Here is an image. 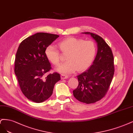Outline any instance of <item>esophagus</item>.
I'll use <instances>...</instances> for the list:
<instances>
[{"instance_id":"34e87169","label":"esophagus","mask_w":133,"mask_h":133,"mask_svg":"<svg viewBox=\"0 0 133 133\" xmlns=\"http://www.w3.org/2000/svg\"><path fill=\"white\" fill-rule=\"evenodd\" d=\"M61 79H67L68 78V76H67V75H63V74H62L61 75Z\"/></svg>"}]
</instances>
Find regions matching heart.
<instances>
[{
    "mask_svg": "<svg viewBox=\"0 0 133 133\" xmlns=\"http://www.w3.org/2000/svg\"><path fill=\"white\" fill-rule=\"evenodd\" d=\"M58 46L64 54H67V62L56 68L57 71L62 74H70L77 70L79 71L87 69L95 58L96 48L91 41H84L76 37H68L59 42ZM45 54L49 60L55 65L61 61L60 53L55 46L50 45Z\"/></svg>",
    "mask_w": 133,
    "mask_h": 133,
    "instance_id": "obj_1",
    "label": "heart"
}]
</instances>
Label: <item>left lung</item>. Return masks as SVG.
Returning a JSON list of instances; mask_svg holds the SVG:
<instances>
[{
	"label": "left lung",
	"instance_id": "1",
	"mask_svg": "<svg viewBox=\"0 0 133 133\" xmlns=\"http://www.w3.org/2000/svg\"><path fill=\"white\" fill-rule=\"evenodd\" d=\"M82 33L89 34L96 41L98 51L92 65L77 76L78 85L73 94L78 101L91 104L101 100L108 91L114 74V57L102 37L92 32Z\"/></svg>",
	"mask_w": 133,
	"mask_h": 133
}]
</instances>
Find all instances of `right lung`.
I'll list each match as a JSON object with an SVG mask.
<instances>
[{"instance_id": "1", "label": "right lung", "mask_w": 133, "mask_h": 133, "mask_svg": "<svg viewBox=\"0 0 133 133\" xmlns=\"http://www.w3.org/2000/svg\"><path fill=\"white\" fill-rule=\"evenodd\" d=\"M58 37L55 34L38 32L24 40L17 50L15 74L21 92L34 102L48 99L52 95L55 83L61 79L57 72L46 75L52 68L45 51Z\"/></svg>"}]
</instances>
